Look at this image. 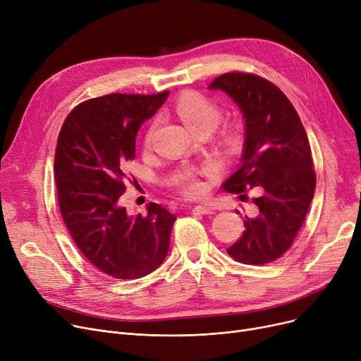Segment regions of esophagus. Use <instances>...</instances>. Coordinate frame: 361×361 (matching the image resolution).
<instances>
[{"instance_id":"obj_1","label":"esophagus","mask_w":361,"mask_h":361,"mask_svg":"<svg viewBox=\"0 0 361 361\" xmlns=\"http://www.w3.org/2000/svg\"><path fill=\"white\" fill-rule=\"evenodd\" d=\"M193 214H197V215H211V214H215L214 209H211V207L207 206H203V204H197L193 207Z\"/></svg>"}]
</instances>
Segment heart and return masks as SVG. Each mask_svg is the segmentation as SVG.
<instances>
[{
	"label": "heart",
	"instance_id": "b5f03b06",
	"mask_svg": "<svg viewBox=\"0 0 361 361\" xmlns=\"http://www.w3.org/2000/svg\"><path fill=\"white\" fill-rule=\"evenodd\" d=\"M176 111L178 117L183 120V123L190 128L192 131H212L215 126L219 121L221 117V109L219 106L212 102L209 98L203 97L200 93L196 92H187L177 99L176 102ZM158 120L155 118L150 123L145 143L147 145L150 142L152 133H154L157 127ZM241 142V128L238 124H228L222 131V143L230 152H234ZM177 184L181 190L187 196H199L203 192V183L199 180L197 173L193 169H185L178 176Z\"/></svg>",
	"mask_w": 361,
	"mask_h": 361
}]
</instances>
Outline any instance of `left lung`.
Here are the masks:
<instances>
[{
  "label": "left lung",
  "instance_id": "left-lung-1",
  "mask_svg": "<svg viewBox=\"0 0 361 361\" xmlns=\"http://www.w3.org/2000/svg\"><path fill=\"white\" fill-rule=\"evenodd\" d=\"M209 89L231 98L244 120L241 165L222 188L260 193L253 199L256 215L245 216V231L226 252L244 264L274 262L291 247L314 196L306 130L286 94L259 75L226 73Z\"/></svg>",
  "mask_w": 361,
  "mask_h": 361
}]
</instances>
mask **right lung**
Returning a JSON list of instances; mask_svg holds the SVG:
<instances>
[{"label": "right lung", "instance_id": "obj_1", "mask_svg": "<svg viewBox=\"0 0 361 361\" xmlns=\"http://www.w3.org/2000/svg\"><path fill=\"white\" fill-rule=\"evenodd\" d=\"M168 94L111 93L86 101L70 112L56 142L54 174L66 226L93 267L117 279L154 272L168 255L176 215L158 203L145 216L128 215L120 203L137 131Z\"/></svg>", "mask_w": 361, "mask_h": 361}]
</instances>
